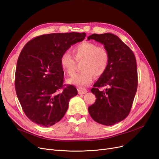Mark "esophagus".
<instances>
[{
	"mask_svg": "<svg viewBox=\"0 0 159 159\" xmlns=\"http://www.w3.org/2000/svg\"><path fill=\"white\" fill-rule=\"evenodd\" d=\"M88 92V90L84 88H79L78 89V94L79 95H83Z\"/></svg>",
	"mask_w": 159,
	"mask_h": 159,
	"instance_id": "esophagus-1",
	"label": "esophagus"
}]
</instances>
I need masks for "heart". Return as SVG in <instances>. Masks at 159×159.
<instances>
[{"mask_svg": "<svg viewBox=\"0 0 159 159\" xmlns=\"http://www.w3.org/2000/svg\"><path fill=\"white\" fill-rule=\"evenodd\" d=\"M75 61L81 62L83 71L74 74L68 80V83L79 87H84L92 82L95 75H102L107 70L109 61V54L103 46H98L93 42L84 41L72 49ZM69 52L61 54L60 63L62 70L69 75H73L76 63Z\"/></svg>", "mask_w": 159, "mask_h": 159, "instance_id": "obj_1", "label": "heart"}]
</instances>
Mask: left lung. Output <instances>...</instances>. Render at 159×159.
I'll use <instances>...</instances> for the list:
<instances>
[{"instance_id":"8db88e82","label":"left lung","mask_w":159,"mask_h":159,"mask_svg":"<svg viewBox=\"0 0 159 159\" xmlns=\"http://www.w3.org/2000/svg\"><path fill=\"white\" fill-rule=\"evenodd\" d=\"M90 39L104 45L109 54V61L107 70L91 89L96 100L88 111L97 123L113 125L125 119L132 107L138 83L135 56L113 34H93L88 36V40ZM103 86L109 88L99 91L98 88Z\"/></svg>"}]
</instances>
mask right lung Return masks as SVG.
Masks as SVG:
<instances>
[{"label":"right lung","instance_id":"obj_1","mask_svg":"<svg viewBox=\"0 0 159 159\" xmlns=\"http://www.w3.org/2000/svg\"><path fill=\"white\" fill-rule=\"evenodd\" d=\"M85 36V32H70L37 36L27 43L19 55L16 95L28 118L38 125L48 127L60 121L68 110L70 99L78 95L74 85L64 87L60 59Z\"/></svg>","mask_w":159,"mask_h":159}]
</instances>
